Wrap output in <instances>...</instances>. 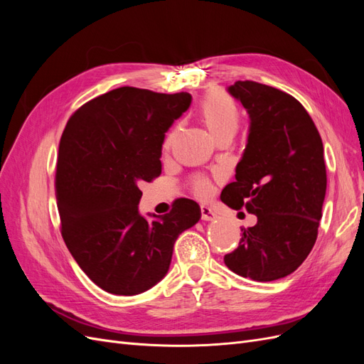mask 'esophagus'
Returning a JSON list of instances; mask_svg holds the SVG:
<instances>
[{
	"label": "esophagus",
	"mask_w": 364,
	"mask_h": 364,
	"mask_svg": "<svg viewBox=\"0 0 364 364\" xmlns=\"http://www.w3.org/2000/svg\"><path fill=\"white\" fill-rule=\"evenodd\" d=\"M200 214H202V220H205V222H209V220H214L217 217V214L213 211V209L205 205L200 206Z\"/></svg>",
	"instance_id": "1"
}]
</instances>
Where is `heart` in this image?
<instances>
[{
    "mask_svg": "<svg viewBox=\"0 0 364 364\" xmlns=\"http://www.w3.org/2000/svg\"><path fill=\"white\" fill-rule=\"evenodd\" d=\"M200 117L209 134L214 139L223 135H235L240 126V111L235 102L226 94H209L200 105ZM174 132H170L164 141V149L168 150L173 142ZM213 191V183L206 178H196L193 181V193L199 197H206Z\"/></svg>",
    "mask_w": 364,
    "mask_h": 364,
    "instance_id": "b5f03b06",
    "label": "heart"
}]
</instances>
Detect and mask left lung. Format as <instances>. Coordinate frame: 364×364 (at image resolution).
<instances>
[{
    "label": "left lung",
    "instance_id": "1",
    "mask_svg": "<svg viewBox=\"0 0 364 364\" xmlns=\"http://www.w3.org/2000/svg\"><path fill=\"white\" fill-rule=\"evenodd\" d=\"M229 94L250 118L247 144L220 199L246 208L258 222L241 228L238 247L225 255L234 273L269 282L293 273L311 252L326 193L323 144L305 107L290 94L252 80Z\"/></svg>",
    "mask_w": 364,
    "mask_h": 364
}]
</instances>
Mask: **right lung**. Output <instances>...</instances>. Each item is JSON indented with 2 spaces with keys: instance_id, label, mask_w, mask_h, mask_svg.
Instances as JSON below:
<instances>
[{
  "instance_id": "obj_1",
  "label": "right lung",
  "mask_w": 364,
  "mask_h": 364,
  "mask_svg": "<svg viewBox=\"0 0 364 364\" xmlns=\"http://www.w3.org/2000/svg\"><path fill=\"white\" fill-rule=\"evenodd\" d=\"M188 92L123 86L85 103L65 127L58 156L60 232L80 269L98 287L134 296L168 272L174 241L200 220L194 200L170 214L139 215L141 182L161 174L165 132L190 107Z\"/></svg>"
}]
</instances>
